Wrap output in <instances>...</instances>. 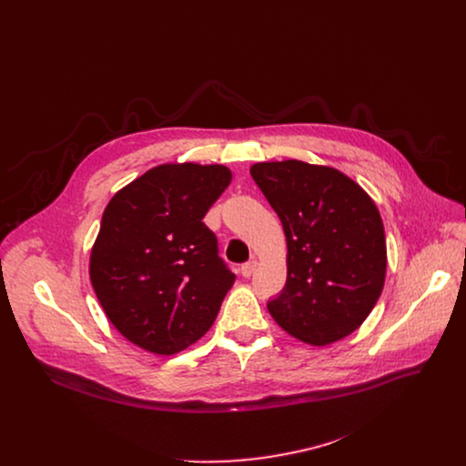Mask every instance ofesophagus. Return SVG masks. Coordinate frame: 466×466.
Wrapping results in <instances>:
<instances>
[{
	"mask_svg": "<svg viewBox=\"0 0 466 466\" xmlns=\"http://www.w3.org/2000/svg\"><path fill=\"white\" fill-rule=\"evenodd\" d=\"M256 268H258V259H250V261H247V263L241 265V275H243L245 279H248V277L254 275Z\"/></svg>",
	"mask_w": 466,
	"mask_h": 466,
	"instance_id": "obj_1",
	"label": "esophagus"
}]
</instances>
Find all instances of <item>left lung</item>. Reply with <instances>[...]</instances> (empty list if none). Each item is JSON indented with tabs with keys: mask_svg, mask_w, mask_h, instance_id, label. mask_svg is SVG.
Here are the masks:
<instances>
[{
	"mask_svg": "<svg viewBox=\"0 0 466 466\" xmlns=\"http://www.w3.org/2000/svg\"><path fill=\"white\" fill-rule=\"evenodd\" d=\"M250 175L279 214L288 279L268 304L295 339L326 347L356 331L387 273L383 221L370 195L336 167L302 160L258 162Z\"/></svg>",
	"mask_w": 466,
	"mask_h": 466,
	"instance_id": "left-lung-1",
	"label": "left lung"
}]
</instances>
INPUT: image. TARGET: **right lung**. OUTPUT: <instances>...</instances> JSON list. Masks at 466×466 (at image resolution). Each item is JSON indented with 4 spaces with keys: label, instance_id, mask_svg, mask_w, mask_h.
I'll return each mask as SVG.
<instances>
[{
    "label": "right lung",
    "instance_id": "add662e5",
    "mask_svg": "<svg viewBox=\"0 0 466 466\" xmlns=\"http://www.w3.org/2000/svg\"><path fill=\"white\" fill-rule=\"evenodd\" d=\"M232 180L223 164H160L108 201L90 252V280L119 334L177 354L214 324L234 275L203 218Z\"/></svg>",
    "mask_w": 466,
    "mask_h": 466
}]
</instances>
